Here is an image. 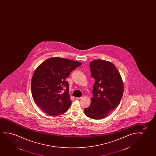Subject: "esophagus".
<instances>
[{
	"instance_id": "esophagus-1",
	"label": "esophagus",
	"mask_w": 156,
	"mask_h": 156,
	"mask_svg": "<svg viewBox=\"0 0 156 156\" xmlns=\"http://www.w3.org/2000/svg\"><path fill=\"white\" fill-rule=\"evenodd\" d=\"M76 98L77 99V100H81L83 98V97H80V98Z\"/></svg>"
}]
</instances>
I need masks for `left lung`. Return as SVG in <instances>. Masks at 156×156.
Segmentation results:
<instances>
[{
  "label": "left lung",
  "mask_w": 156,
  "mask_h": 156,
  "mask_svg": "<svg viewBox=\"0 0 156 156\" xmlns=\"http://www.w3.org/2000/svg\"><path fill=\"white\" fill-rule=\"evenodd\" d=\"M90 69L95 82L91 103L85 108L84 112L88 117L100 119L118 106L123 95L124 85L119 72L111 62L94 60L90 62Z\"/></svg>",
  "instance_id": "1"
}]
</instances>
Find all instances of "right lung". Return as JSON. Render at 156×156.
I'll return each mask as SVG.
<instances>
[{
    "label": "right lung",
    "mask_w": 156,
    "mask_h": 156,
    "mask_svg": "<svg viewBox=\"0 0 156 156\" xmlns=\"http://www.w3.org/2000/svg\"><path fill=\"white\" fill-rule=\"evenodd\" d=\"M81 64L64 58H52L43 62L35 70L31 80L32 98L47 115H59L68 110L71 101L66 79Z\"/></svg>",
    "instance_id": "right-lung-1"
}]
</instances>
